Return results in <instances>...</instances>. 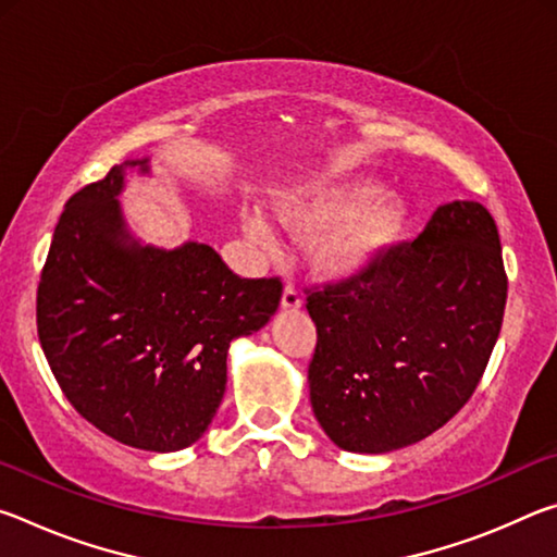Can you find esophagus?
I'll return each instance as SVG.
<instances>
[{"instance_id": "1", "label": "esophagus", "mask_w": 557, "mask_h": 557, "mask_svg": "<svg viewBox=\"0 0 557 557\" xmlns=\"http://www.w3.org/2000/svg\"><path fill=\"white\" fill-rule=\"evenodd\" d=\"M301 307V295L295 285H285V292H282V309L287 312H297Z\"/></svg>"}]
</instances>
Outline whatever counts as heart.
I'll use <instances>...</instances> for the list:
<instances>
[{"label":"heart","mask_w":557,"mask_h":557,"mask_svg":"<svg viewBox=\"0 0 557 557\" xmlns=\"http://www.w3.org/2000/svg\"><path fill=\"white\" fill-rule=\"evenodd\" d=\"M280 219L292 233L317 235L337 228L319 243V265L336 275L363 270L398 243L410 223V206L403 196H383L373 178H338L309 186L287 196ZM245 231L262 245L275 243L270 223L260 215H245Z\"/></svg>","instance_id":"1"}]
</instances>
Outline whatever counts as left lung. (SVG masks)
Returning <instances> with one entry per match:
<instances>
[{
    "label": "left lung",
    "mask_w": 557,
    "mask_h": 557,
    "mask_svg": "<svg viewBox=\"0 0 557 557\" xmlns=\"http://www.w3.org/2000/svg\"><path fill=\"white\" fill-rule=\"evenodd\" d=\"M506 292L496 223L476 201L440 206L414 240L309 287V398L334 445L383 455L455 418L492 358Z\"/></svg>",
    "instance_id": "left-lung-1"
}]
</instances>
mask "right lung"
<instances>
[{
	"mask_svg": "<svg viewBox=\"0 0 557 557\" xmlns=\"http://www.w3.org/2000/svg\"><path fill=\"white\" fill-rule=\"evenodd\" d=\"M147 169V159L125 162ZM125 166L73 194L36 292V329L69 403L122 445L176 451L211 425L233 338L270 322L280 277L235 275L203 243L162 250L125 228Z\"/></svg>",
	"mask_w": 557,
	"mask_h": 557,
	"instance_id": "add662e5",
	"label": "right lung"
}]
</instances>
